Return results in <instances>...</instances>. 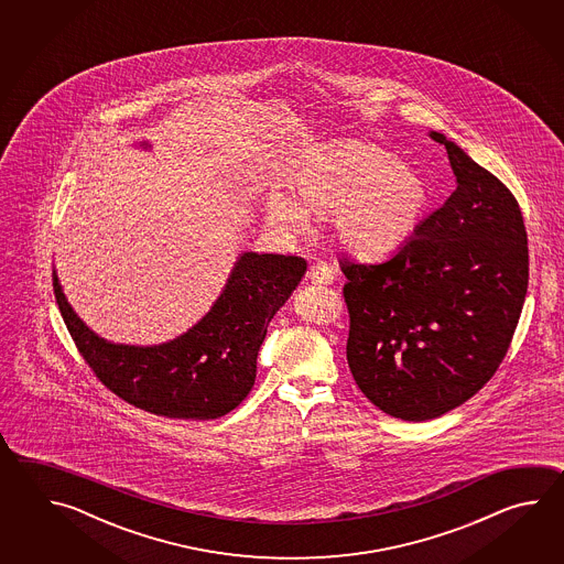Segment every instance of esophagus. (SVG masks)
Masks as SVG:
<instances>
[{"label": "esophagus", "instance_id": "esophagus-1", "mask_svg": "<svg viewBox=\"0 0 564 564\" xmlns=\"http://www.w3.org/2000/svg\"><path fill=\"white\" fill-rule=\"evenodd\" d=\"M308 280L318 286H328L335 282V270L326 262H314L308 270Z\"/></svg>", "mask_w": 564, "mask_h": 564}]
</instances>
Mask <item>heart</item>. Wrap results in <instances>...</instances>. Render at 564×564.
Wrapping results in <instances>:
<instances>
[{
	"label": "heart",
	"instance_id": "1",
	"mask_svg": "<svg viewBox=\"0 0 564 564\" xmlns=\"http://www.w3.org/2000/svg\"><path fill=\"white\" fill-rule=\"evenodd\" d=\"M294 199L274 195L268 219L288 234L308 228V217L333 216L338 241L359 256L395 252L417 231L432 192L415 169L399 165L381 144L345 139L323 155L294 185Z\"/></svg>",
	"mask_w": 564,
	"mask_h": 564
}]
</instances>
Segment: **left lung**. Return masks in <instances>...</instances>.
<instances>
[{"mask_svg": "<svg viewBox=\"0 0 564 564\" xmlns=\"http://www.w3.org/2000/svg\"><path fill=\"white\" fill-rule=\"evenodd\" d=\"M456 192L391 258H340L347 360L375 408L440 417L498 371L524 306L528 238L512 192L442 132Z\"/></svg>", "mask_w": 564, "mask_h": 564, "instance_id": "8db88e82", "label": "left lung"}]
</instances>
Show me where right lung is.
I'll return each mask as SVG.
<instances>
[{"label":"right lung","instance_id":"1","mask_svg":"<svg viewBox=\"0 0 564 564\" xmlns=\"http://www.w3.org/2000/svg\"><path fill=\"white\" fill-rule=\"evenodd\" d=\"M306 260L246 252L212 311L159 347L112 345L86 326L52 274L54 296L74 345L98 381L129 405L171 420H217L252 391L268 324L290 299Z\"/></svg>","mask_w":564,"mask_h":564}]
</instances>
